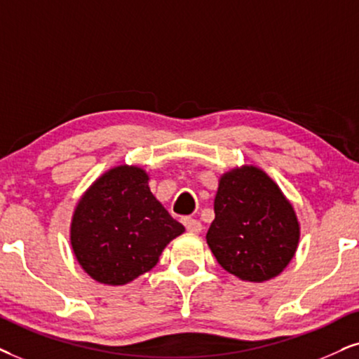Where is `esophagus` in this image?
<instances>
[{
	"instance_id": "esophagus-1",
	"label": "esophagus",
	"mask_w": 359,
	"mask_h": 359,
	"mask_svg": "<svg viewBox=\"0 0 359 359\" xmlns=\"http://www.w3.org/2000/svg\"><path fill=\"white\" fill-rule=\"evenodd\" d=\"M182 224L185 229H187V232H190V233H201L202 232V224L198 220L192 219V217H185V219H182Z\"/></svg>"
}]
</instances>
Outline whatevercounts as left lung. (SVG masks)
I'll return each mask as SVG.
<instances>
[{
    "instance_id": "obj_1",
    "label": "left lung",
    "mask_w": 359,
    "mask_h": 359,
    "mask_svg": "<svg viewBox=\"0 0 359 359\" xmlns=\"http://www.w3.org/2000/svg\"><path fill=\"white\" fill-rule=\"evenodd\" d=\"M207 243L224 270L263 283L292 262L300 242L297 212L265 170L242 165L219 179Z\"/></svg>"
}]
</instances>
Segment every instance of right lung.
<instances>
[{
    "mask_svg": "<svg viewBox=\"0 0 359 359\" xmlns=\"http://www.w3.org/2000/svg\"><path fill=\"white\" fill-rule=\"evenodd\" d=\"M149 179L139 165L112 167L89 185L72 212V253L97 283L119 287L147 273L185 232L154 197Z\"/></svg>",
    "mask_w": 359,
    "mask_h": 359,
    "instance_id": "obj_1",
    "label": "right lung"
}]
</instances>
